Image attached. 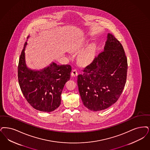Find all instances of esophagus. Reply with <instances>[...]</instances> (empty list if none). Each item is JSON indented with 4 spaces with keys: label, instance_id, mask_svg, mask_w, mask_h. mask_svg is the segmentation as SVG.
I'll return each instance as SVG.
<instances>
[{
    "label": "esophagus",
    "instance_id": "1",
    "mask_svg": "<svg viewBox=\"0 0 150 150\" xmlns=\"http://www.w3.org/2000/svg\"><path fill=\"white\" fill-rule=\"evenodd\" d=\"M78 75V71L76 69L73 70L71 72V76L72 77H76Z\"/></svg>",
    "mask_w": 150,
    "mask_h": 150
}]
</instances>
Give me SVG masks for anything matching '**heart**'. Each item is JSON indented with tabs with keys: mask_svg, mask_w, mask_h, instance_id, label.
Wrapping results in <instances>:
<instances>
[{
	"mask_svg": "<svg viewBox=\"0 0 150 150\" xmlns=\"http://www.w3.org/2000/svg\"><path fill=\"white\" fill-rule=\"evenodd\" d=\"M86 43L85 40H78L72 44L71 48L73 50H79L82 48ZM96 53V47L94 45H89L79 52L78 60L83 64H89L94 59Z\"/></svg>",
	"mask_w": 150,
	"mask_h": 150,
	"instance_id": "1",
	"label": "heart"
}]
</instances>
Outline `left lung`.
Returning <instances> with one entry per match:
<instances>
[{
  "mask_svg": "<svg viewBox=\"0 0 150 150\" xmlns=\"http://www.w3.org/2000/svg\"><path fill=\"white\" fill-rule=\"evenodd\" d=\"M127 69L122 44L108 33L104 51L78 76L79 91L85 107L99 111L117 102L126 84Z\"/></svg>",
  "mask_w": 150,
  "mask_h": 150,
  "instance_id": "obj_1",
  "label": "left lung"
}]
</instances>
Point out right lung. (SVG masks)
<instances>
[{
	"instance_id": "obj_1",
	"label": "right lung",
	"mask_w": 150,
	"mask_h": 150,
	"mask_svg": "<svg viewBox=\"0 0 150 150\" xmlns=\"http://www.w3.org/2000/svg\"><path fill=\"white\" fill-rule=\"evenodd\" d=\"M27 45L25 42L18 64L21 89L33 108L44 112H52L60 106L61 95L65 84L70 79L71 67L52 62L42 70H31L25 63L24 51Z\"/></svg>"
}]
</instances>
